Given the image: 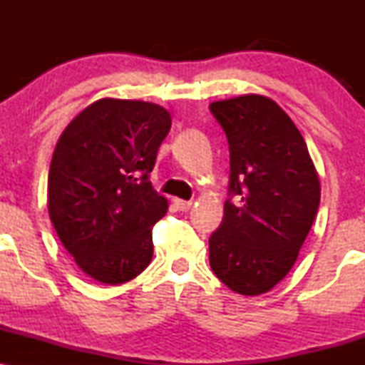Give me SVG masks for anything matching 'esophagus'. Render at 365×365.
<instances>
[{"instance_id": "34e87169", "label": "esophagus", "mask_w": 365, "mask_h": 365, "mask_svg": "<svg viewBox=\"0 0 365 365\" xmlns=\"http://www.w3.org/2000/svg\"><path fill=\"white\" fill-rule=\"evenodd\" d=\"M173 206L178 209V211H188L192 206L190 200H183V199H173Z\"/></svg>"}]
</instances>
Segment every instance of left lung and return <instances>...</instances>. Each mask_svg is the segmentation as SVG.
Segmentation results:
<instances>
[{"label": "left lung", "mask_w": 365, "mask_h": 365, "mask_svg": "<svg viewBox=\"0 0 365 365\" xmlns=\"http://www.w3.org/2000/svg\"><path fill=\"white\" fill-rule=\"evenodd\" d=\"M209 110L230 145V199L209 237V264L230 290L261 295L299 257L319 207V177L302 133L273 99L245 94Z\"/></svg>", "instance_id": "left-lung-1"}]
</instances>
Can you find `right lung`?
<instances>
[{
    "label": "right lung",
    "instance_id": "add662e5",
    "mask_svg": "<svg viewBox=\"0 0 365 365\" xmlns=\"http://www.w3.org/2000/svg\"><path fill=\"white\" fill-rule=\"evenodd\" d=\"M171 127L163 106L104 98L70 121L54 148L48 211L63 247L96 282L121 284L153 259L168 200L149 182Z\"/></svg>",
    "mask_w": 365,
    "mask_h": 365
}]
</instances>
